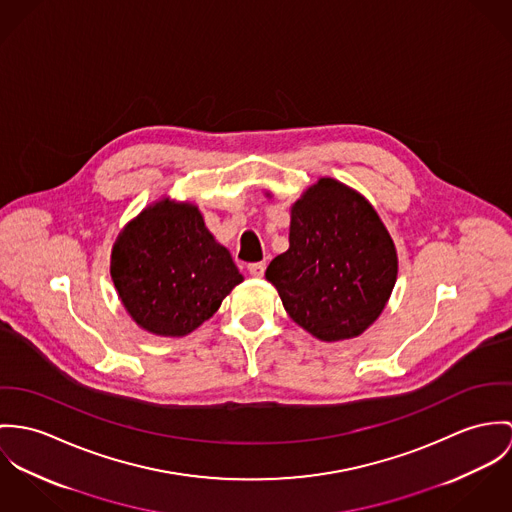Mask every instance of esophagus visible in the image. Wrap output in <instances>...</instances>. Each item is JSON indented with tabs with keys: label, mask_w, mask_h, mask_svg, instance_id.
<instances>
[{
	"label": "esophagus",
	"mask_w": 512,
	"mask_h": 512,
	"mask_svg": "<svg viewBox=\"0 0 512 512\" xmlns=\"http://www.w3.org/2000/svg\"><path fill=\"white\" fill-rule=\"evenodd\" d=\"M247 271H249L251 277L261 279V277L265 275V263H263V261H261V263H249V265H247Z\"/></svg>",
	"instance_id": "esophagus-1"
}]
</instances>
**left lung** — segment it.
<instances>
[{
    "label": "left lung",
    "instance_id": "obj_1",
    "mask_svg": "<svg viewBox=\"0 0 512 512\" xmlns=\"http://www.w3.org/2000/svg\"><path fill=\"white\" fill-rule=\"evenodd\" d=\"M397 275L395 241L371 202L330 176L290 206L288 249L265 273L286 314L328 343L357 338L375 324Z\"/></svg>",
    "mask_w": 512,
    "mask_h": 512
}]
</instances>
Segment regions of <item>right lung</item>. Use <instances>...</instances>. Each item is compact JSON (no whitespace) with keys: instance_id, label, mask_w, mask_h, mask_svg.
Masks as SVG:
<instances>
[{"instance_id":"right-lung-1","label":"right lung","mask_w":512,"mask_h":512,"mask_svg":"<svg viewBox=\"0 0 512 512\" xmlns=\"http://www.w3.org/2000/svg\"><path fill=\"white\" fill-rule=\"evenodd\" d=\"M110 275L131 320L163 338L200 328L243 283L198 206L171 198L149 204L119 231Z\"/></svg>"}]
</instances>
